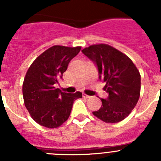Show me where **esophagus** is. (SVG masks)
<instances>
[{
	"label": "esophagus",
	"instance_id": "esophagus-1",
	"mask_svg": "<svg viewBox=\"0 0 161 161\" xmlns=\"http://www.w3.org/2000/svg\"><path fill=\"white\" fill-rule=\"evenodd\" d=\"M83 97L84 98H90L91 97L89 96V95H87V94H85V93H83Z\"/></svg>",
	"mask_w": 161,
	"mask_h": 161
}]
</instances>
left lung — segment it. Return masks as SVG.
Masks as SVG:
<instances>
[{
    "mask_svg": "<svg viewBox=\"0 0 161 161\" xmlns=\"http://www.w3.org/2000/svg\"><path fill=\"white\" fill-rule=\"evenodd\" d=\"M97 64L99 79L106 83L107 99L101 98L102 106L93 115L107 123L126 119L136 106L141 88V77L131 59L113 47L100 43L81 51Z\"/></svg>",
    "mask_w": 161,
    "mask_h": 161,
    "instance_id": "8db88e82",
    "label": "left lung"
}]
</instances>
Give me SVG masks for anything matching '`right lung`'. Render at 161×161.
I'll return each mask as SVG.
<instances>
[{"instance_id": "right-lung-1", "label": "right lung", "mask_w": 161, "mask_h": 161, "mask_svg": "<svg viewBox=\"0 0 161 161\" xmlns=\"http://www.w3.org/2000/svg\"><path fill=\"white\" fill-rule=\"evenodd\" d=\"M80 48L55 45L28 68L22 85L24 104L31 118L44 127L60 126L68 120L74 101L82 97L80 92L68 93L55 87Z\"/></svg>"}]
</instances>
